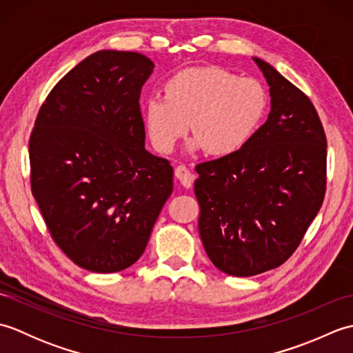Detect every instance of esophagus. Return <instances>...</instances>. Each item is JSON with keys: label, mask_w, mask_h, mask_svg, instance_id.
I'll return each instance as SVG.
<instances>
[{"label": "esophagus", "mask_w": 353, "mask_h": 353, "mask_svg": "<svg viewBox=\"0 0 353 353\" xmlns=\"http://www.w3.org/2000/svg\"><path fill=\"white\" fill-rule=\"evenodd\" d=\"M174 174L179 179V182H181L185 188H191V185L194 182V174L191 172V170L186 167V165L181 163L179 167H176Z\"/></svg>", "instance_id": "esophagus-1"}]
</instances>
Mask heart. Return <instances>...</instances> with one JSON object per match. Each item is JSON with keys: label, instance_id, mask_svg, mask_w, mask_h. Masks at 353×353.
I'll return each instance as SVG.
<instances>
[{"label": "heart", "instance_id": "1", "mask_svg": "<svg viewBox=\"0 0 353 353\" xmlns=\"http://www.w3.org/2000/svg\"><path fill=\"white\" fill-rule=\"evenodd\" d=\"M265 109V89L256 79L236 77L219 66H196L165 81L163 99L147 100L142 118L159 152H172L191 127V150L205 147L209 154L226 156L252 138Z\"/></svg>", "mask_w": 353, "mask_h": 353}]
</instances>
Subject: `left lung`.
Here are the masks:
<instances>
[{"instance_id": "left-lung-1", "label": "left lung", "mask_w": 353, "mask_h": 353, "mask_svg": "<svg viewBox=\"0 0 353 353\" xmlns=\"http://www.w3.org/2000/svg\"><path fill=\"white\" fill-rule=\"evenodd\" d=\"M267 121L235 153L196 167L199 232L212 264L249 277L279 267L301 244L326 191V137L316 108L272 65Z\"/></svg>"}]
</instances>
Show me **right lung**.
Masks as SVG:
<instances>
[{"instance_id":"add662e5","label":"right lung","mask_w":353,"mask_h":353,"mask_svg":"<svg viewBox=\"0 0 353 353\" xmlns=\"http://www.w3.org/2000/svg\"><path fill=\"white\" fill-rule=\"evenodd\" d=\"M153 68L139 52H94L52 88L30 137L45 224L89 272L134 264L172 192L170 162L145 150L139 95Z\"/></svg>"}]
</instances>
